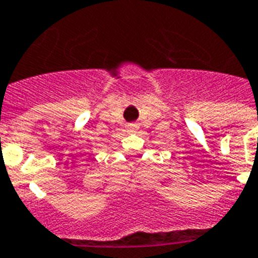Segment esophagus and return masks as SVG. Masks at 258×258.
Returning <instances> with one entry per match:
<instances>
[{"label":"esophagus","mask_w":258,"mask_h":258,"mask_svg":"<svg viewBox=\"0 0 258 258\" xmlns=\"http://www.w3.org/2000/svg\"><path fill=\"white\" fill-rule=\"evenodd\" d=\"M138 129L137 124H129L127 125V132H136Z\"/></svg>","instance_id":"obj_1"}]
</instances>
